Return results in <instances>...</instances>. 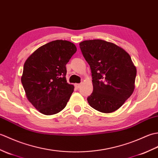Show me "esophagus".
Instances as JSON below:
<instances>
[{
	"label": "esophagus",
	"instance_id": "obj_1",
	"mask_svg": "<svg viewBox=\"0 0 158 158\" xmlns=\"http://www.w3.org/2000/svg\"><path fill=\"white\" fill-rule=\"evenodd\" d=\"M80 86H81V84H75V86H76V89H78L80 87Z\"/></svg>",
	"mask_w": 158,
	"mask_h": 158
}]
</instances>
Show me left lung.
Listing matches in <instances>:
<instances>
[{
  "label": "left lung",
  "mask_w": 158,
  "mask_h": 158,
  "mask_svg": "<svg viewBox=\"0 0 158 158\" xmlns=\"http://www.w3.org/2000/svg\"><path fill=\"white\" fill-rule=\"evenodd\" d=\"M80 48L92 73L93 91L87 101L94 110L111 113L135 89L136 69L123 48L103 40H85Z\"/></svg>",
  "instance_id": "8db88e82"
}]
</instances>
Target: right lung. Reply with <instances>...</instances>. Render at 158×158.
<instances>
[{"instance_id": "1", "label": "right lung", "mask_w": 158, "mask_h": 158, "mask_svg": "<svg viewBox=\"0 0 158 158\" xmlns=\"http://www.w3.org/2000/svg\"><path fill=\"white\" fill-rule=\"evenodd\" d=\"M76 51L71 42L57 40L27 59L21 80L27 99L40 113L57 114L67 105L74 87L66 80L65 65Z\"/></svg>"}]
</instances>
